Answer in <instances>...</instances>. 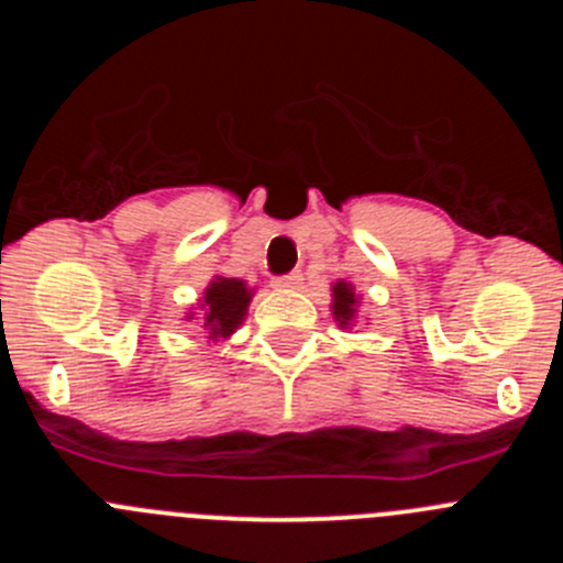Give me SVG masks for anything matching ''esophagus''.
<instances>
[{
  "label": "esophagus",
  "instance_id": "obj_1",
  "mask_svg": "<svg viewBox=\"0 0 563 563\" xmlns=\"http://www.w3.org/2000/svg\"><path fill=\"white\" fill-rule=\"evenodd\" d=\"M298 285H301V273L298 271L273 278V287H278V290H290V287H298Z\"/></svg>",
  "mask_w": 563,
  "mask_h": 563
}]
</instances>
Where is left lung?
<instances>
[{
  "instance_id": "8db88e82",
  "label": "left lung",
  "mask_w": 563,
  "mask_h": 563,
  "mask_svg": "<svg viewBox=\"0 0 563 563\" xmlns=\"http://www.w3.org/2000/svg\"><path fill=\"white\" fill-rule=\"evenodd\" d=\"M332 312H335V318L341 321V327H346L355 318V292H352V287L346 285V282H338L335 287H332Z\"/></svg>"
}]
</instances>
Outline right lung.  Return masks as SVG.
Instances as JSON below:
<instances>
[{
	"label": "right lung",
	"mask_w": 563,
	"mask_h": 563,
	"mask_svg": "<svg viewBox=\"0 0 563 563\" xmlns=\"http://www.w3.org/2000/svg\"><path fill=\"white\" fill-rule=\"evenodd\" d=\"M251 290L239 278H217L206 290V330L211 338H228L245 318Z\"/></svg>",
	"instance_id": "add662e5"
}]
</instances>
